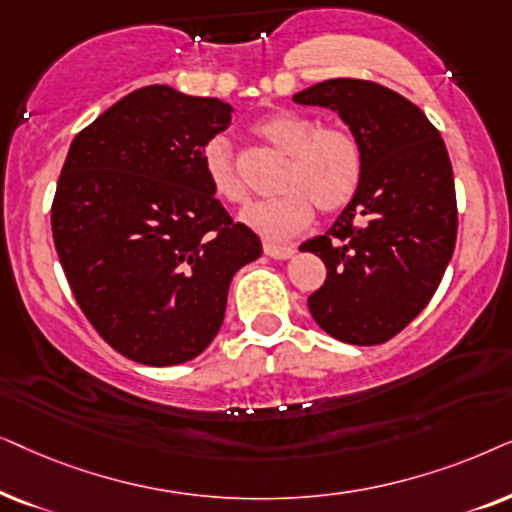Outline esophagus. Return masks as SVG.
<instances>
[{"label": "esophagus", "mask_w": 512, "mask_h": 512, "mask_svg": "<svg viewBox=\"0 0 512 512\" xmlns=\"http://www.w3.org/2000/svg\"><path fill=\"white\" fill-rule=\"evenodd\" d=\"M264 252H267L271 260H290V257L295 255V248H290V245L267 243L264 245Z\"/></svg>", "instance_id": "34e87169"}]
</instances>
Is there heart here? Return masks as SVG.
<instances>
[{
  "label": "heart",
  "mask_w": 512,
  "mask_h": 512,
  "mask_svg": "<svg viewBox=\"0 0 512 512\" xmlns=\"http://www.w3.org/2000/svg\"><path fill=\"white\" fill-rule=\"evenodd\" d=\"M255 133L290 156L281 177V196L252 203L241 220L267 241H288L313 220V206L323 213L342 210L363 182V147L344 128L320 126L309 114L278 109L255 124ZM201 166L217 199L243 203L248 199L236 170L234 149L224 135L210 138L201 149Z\"/></svg>",
  "instance_id": "obj_1"
}]
</instances>
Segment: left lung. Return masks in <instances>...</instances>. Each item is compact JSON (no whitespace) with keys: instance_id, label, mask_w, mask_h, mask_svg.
<instances>
[{"instance_id":"obj_1","label":"left lung","mask_w":512,"mask_h":512,"mask_svg":"<svg viewBox=\"0 0 512 512\" xmlns=\"http://www.w3.org/2000/svg\"><path fill=\"white\" fill-rule=\"evenodd\" d=\"M337 112L363 147V182L323 236L299 245L325 262L309 311L330 337L384 344L438 290L456 245L454 173L438 128L391 88L327 79L292 95Z\"/></svg>"}]
</instances>
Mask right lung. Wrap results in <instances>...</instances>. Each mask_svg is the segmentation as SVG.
<instances>
[{
    "instance_id": "obj_1",
    "label": "right lung",
    "mask_w": 512,
    "mask_h": 512,
    "mask_svg": "<svg viewBox=\"0 0 512 512\" xmlns=\"http://www.w3.org/2000/svg\"><path fill=\"white\" fill-rule=\"evenodd\" d=\"M234 107L145 86L72 140L51 208L53 241L74 299L121 356L187 363L220 332L231 278L262 255L231 222L201 149Z\"/></svg>"
}]
</instances>
